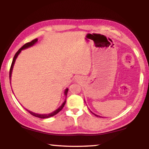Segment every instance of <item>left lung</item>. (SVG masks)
Listing matches in <instances>:
<instances>
[{"label": "left lung", "instance_id": "1", "mask_svg": "<svg viewBox=\"0 0 149 149\" xmlns=\"http://www.w3.org/2000/svg\"><path fill=\"white\" fill-rule=\"evenodd\" d=\"M92 113H93V112H92ZM93 114H94L95 116H97V117H100V116H98V115H97V114H94V113H93Z\"/></svg>", "mask_w": 149, "mask_h": 149}]
</instances>
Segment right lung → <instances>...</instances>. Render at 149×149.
<instances>
[{
    "label": "right lung",
    "instance_id": "add662e5",
    "mask_svg": "<svg viewBox=\"0 0 149 149\" xmlns=\"http://www.w3.org/2000/svg\"><path fill=\"white\" fill-rule=\"evenodd\" d=\"M37 39H35L33 40H32V41L31 42H27V43L25 44L24 46H22L20 49L17 50V52L16 53V54L14 55V58H13V60H12V64H11V66H10V79L11 77V75H12V69H13V66H14V62L15 61H16V58L17 57V56H18V54L20 53V52L22 51V50L23 49H27V48H29L30 47H31L34 44H35V42H37ZM68 89H66L64 91V95H65V97H67V94H68ZM65 102H66V100H64V102L62 103V104L60 106V107L58 108L57 110H56L55 111H54V112H52L51 113H50V114H35V113L33 112H31V111H29L28 110L26 109L27 112H29L30 114H31V115L33 116H35V117H37V118H41V119H45V118H49L50 117H52L53 116L57 114L58 113L60 110H61L63 107H64V105L65 104Z\"/></svg>",
    "mask_w": 149,
    "mask_h": 149
}]
</instances>
